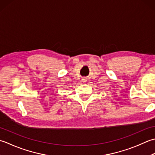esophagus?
I'll use <instances>...</instances> for the list:
<instances>
[{
  "instance_id": "1",
  "label": "esophagus",
  "mask_w": 155,
  "mask_h": 155,
  "mask_svg": "<svg viewBox=\"0 0 155 155\" xmlns=\"http://www.w3.org/2000/svg\"><path fill=\"white\" fill-rule=\"evenodd\" d=\"M86 79H82V81H86Z\"/></svg>"
}]
</instances>
